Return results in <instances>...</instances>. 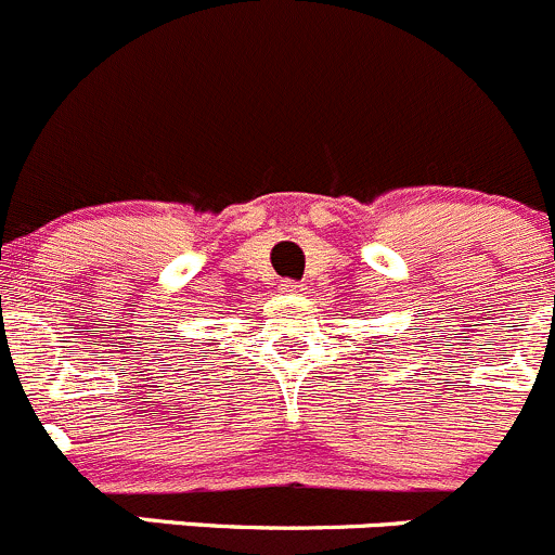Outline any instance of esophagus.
<instances>
[{"instance_id": "obj_1", "label": "esophagus", "mask_w": 555, "mask_h": 555, "mask_svg": "<svg viewBox=\"0 0 555 555\" xmlns=\"http://www.w3.org/2000/svg\"><path fill=\"white\" fill-rule=\"evenodd\" d=\"M280 291H283V294H305L307 288L301 283H294V280H283Z\"/></svg>"}]
</instances>
